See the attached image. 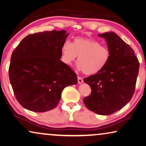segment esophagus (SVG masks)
Instances as JSON below:
<instances>
[{"mask_svg":"<svg viewBox=\"0 0 146 146\" xmlns=\"http://www.w3.org/2000/svg\"><path fill=\"white\" fill-rule=\"evenodd\" d=\"M83 82H84V80H83V78H81V77H78V84H81V83H82Z\"/></svg>","mask_w":146,"mask_h":146,"instance_id":"34e87169","label":"esophagus"}]
</instances>
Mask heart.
Masks as SVG:
<instances>
[{"label": "heart", "instance_id": "b5f03b06", "mask_svg": "<svg viewBox=\"0 0 146 146\" xmlns=\"http://www.w3.org/2000/svg\"><path fill=\"white\" fill-rule=\"evenodd\" d=\"M78 56V69L86 75H93L105 68L110 59V52L107 47L94 39L76 38L73 43L65 41L61 47L62 61L70 66Z\"/></svg>", "mask_w": 146, "mask_h": 146}]
</instances>
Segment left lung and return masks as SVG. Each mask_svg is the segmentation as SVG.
I'll return each mask as SVG.
<instances>
[{"mask_svg": "<svg viewBox=\"0 0 146 146\" xmlns=\"http://www.w3.org/2000/svg\"><path fill=\"white\" fill-rule=\"evenodd\" d=\"M98 36L105 39L110 57L101 72L84 78L92 92L83 101L96 114L110 115L130 101L135 93L140 65L133 48L114 32Z\"/></svg>", "mask_w": 146, "mask_h": 146, "instance_id": "1", "label": "left lung"}]
</instances>
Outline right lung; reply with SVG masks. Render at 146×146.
I'll return each mask as SVG.
<instances>
[{
	"instance_id": "add662e5",
	"label": "right lung",
	"mask_w": 146,
	"mask_h": 146,
	"mask_svg": "<svg viewBox=\"0 0 146 146\" xmlns=\"http://www.w3.org/2000/svg\"><path fill=\"white\" fill-rule=\"evenodd\" d=\"M68 35L64 30L30 34L13 51L9 77L23 107L37 112L52 110L64 88L77 84L76 73L60 60Z\"/></svg>"
}]
</instances>
